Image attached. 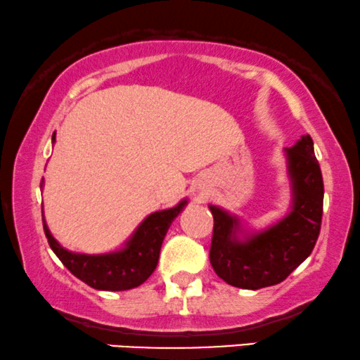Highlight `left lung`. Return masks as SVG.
Returning a JSON list of instances; mask_svg holds the SVG:
<instances>
[{"instance_id": "8db88e82", "label": "left lung", "mask_w": 360, "mask_h": 360, "mask_svg": "<svg viewBox=\"0 0 360 360\" xmlns=\"http://www.w3.org/2000/svg\"><path fill=\"white\" fill-rule=\"evenodd\" d=\"M293 181V211L274 228L241 243L235 238L236 218L210 206L214 218L210 262L216 275L233 287L258 290L280 283L309 257L320 233L323 179L307 134L287 149Z\"/></svg>"}]
</instances>
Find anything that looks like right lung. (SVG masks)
<instances>
[{
    "label": "right lung",
    "mask_w": 360,
    "mask_h": 360,
    "mask_svg": "<svg viewBox=\"0 0 360 360\" xmlns=\"http://www.w3.org/2000/svg\"><path fill=\"white\" fill-rule=\"evenodd\" d=\"M55 139V134H53ZM186 201L171 210L158 211L142 221L122 251L109 255H79L65 250L56 243L43 221L45 236L50 248L72 275L97 290L120 292L139 287L153 275L158 266L159 251L172 219L181 213Z\"/></svg>",
    "instance_id": "obj_1"
}]
</instances>
